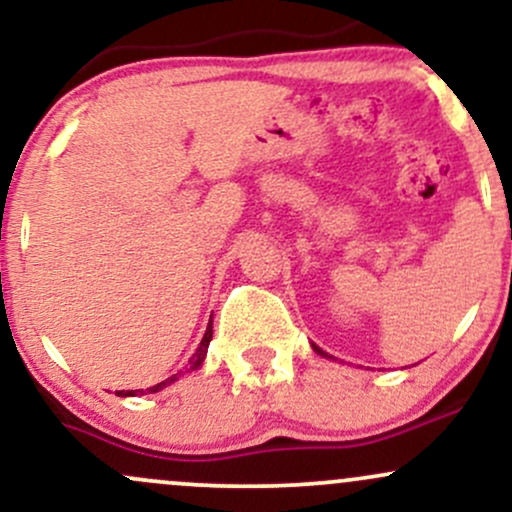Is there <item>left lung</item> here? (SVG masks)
I'll return each mask as SVG.
<instances>
[{"instance_id":"left-lung-1","label":"left lung","mask_w":512,"mask_h":512,"mask_svg":"<svg viewBox=\"0 0 512 512\" xmlns=\"http://www.w3.org/2000/svg\"><path fill=\"white\" fill-rule=\"evenodd\" d=\"M313 351H315V354H320V356H327V354H325V351H322V349H320V346H315V344H313Z\"/></svg>"}]
</instances>
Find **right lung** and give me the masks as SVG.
Segmentation results:
<instances>
[{
  "instance_id": "right-lung-1",
  "label": "right lung",
  "mask_w": 512,
  "mask_h": 512,
  "mask_svg": "<svg viewBox=\"0 0 512 512\" xmlns=\"http://www.w3.org/2000/svg\"><path fill=\"white\" fill-rule=\"evenodd\" d=\"M209 342H211V322H209L207 332H204V339H202V342H199V346H197L195 356L190 358V368H187L185 373H190V370H197L199 366H202V363H204V356H207ZM178 375H180V373H178ZM178 375H170L168 380H163V383H158V385H154V387H149V390H146V392H158V390H163V387H166V385L175 383V380H178ZM137 392H142V390H120V392H115V395H117V397H134V395H137Z\"/></svg>"
}]
</instances>
